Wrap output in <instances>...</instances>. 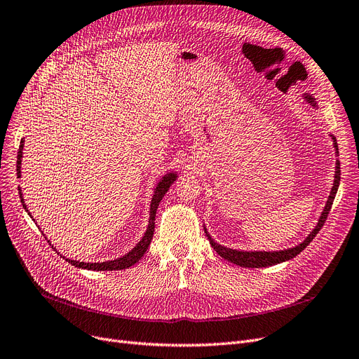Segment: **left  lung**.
Instances as JSON below:
<instances>
[{
	"label": "left lung",
	"mask_w": 359,
	"mask_h": 359,
	"mask_svg": "<svg viewBox=\"0 0 359 359\" xmlns=\"http://www.w3.org/2000/svg\"><path fill=\"white\" fill-rule=\"evenodd\" d=\"M305 98L308 100V103H311L313 107H315V104H317V103H315V100L311 95H305ZM333 142H334V147H336V153H339L336 137H333ZM339 184H340V162L337 161L336 162V175H334L333 189H332V191H330L327 205H325V208H324V210L321 213V218L318 221V225L312 229V233L306 237V240L304 243H300V245L296 246V248H292V249H287V250H281V252H240V250L226 249V248L218 245V243H215L212 240V237L208 234L206 229H205V233H206V236H208V238L210 241L213 250L217 252L221 257H224V259H226L228 262L236 264L238 266L264 268V266H271V265H276V264H280V262H284V261L293 259L294 256H297L300 252H302L309 245V243L313 240V237L317 236L320 229L323 228V225H324V222H325V219L328 217V212H330V209H332V205L334 202V197H336V193H337V189H339Z\"/></svg>",
	"instance_id": "left-lung-1"
}]
</instances>
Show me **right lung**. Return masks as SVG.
Instances as JSON below:
<instances>
[{"label":"right lung","instance_id":"right-lung-1","mask_svg":"<svg viewBox=\"0 0 359 359\" xmlns=\"http://www.w3.org/2000/svg\"><path fill=\"white\" fill-rule=\"evenodd\" d=\"M23 140L20 141V146H19V151H18V166H16V170H18V178H20V163H22V150H23ZM177 180V175L175 174H168L162 178V181L157 184L156 187V191H154V196H153V200H151V205H150V219H149V226H147V231L144 234V237H142L140 240L138 245L130 252L126 253L125 256L122 257H118V259L114 261H107V262H97V264H87V262H79V261H72V259H65L72 264L74 266H78V268H83V269H93V271H118V269H125V268H130L133 265H135L142 256H144L146 250L149 249L150 246V241L153 238V233H154V218H156V210L157 208H159V203L161 200L163 198V196L166 194V191L169 190L170 184L174 182ZM20 190V189H19ZM20 196V202L23 205V208L26 209L27 212V208L23 202V196H22V191L19 193ZM31 215V213H29ZM53 248V246H51Z\"/></svg>","mask_w":359,"mask_h":359}]
</instances>
